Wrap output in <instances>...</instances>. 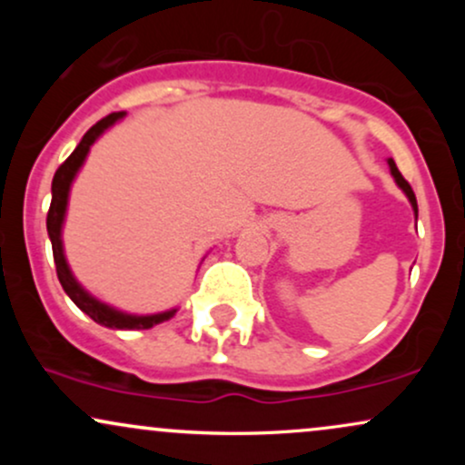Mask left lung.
<instances>
[{"label":"left lung","instance_id":"left-lung-1","mask_svg":"<svg viewBox=\"0 0 465 465\" xmlns=\"http://www.w3.org/2000/svg\"><path fill=\"white\" fill-rule=\"evenodd\" d=\"M389 168H391V174H393V179H396V183L400 185V188L404 190V194L409 196V201H411V205H413V210H415V214H418V201H415V194H413V190H411V185H409V181L402 177V174H400V170L396 168V163H393V159H389Z\"/></svg>","mask_w":465,"mask_h":465}]
</instances>
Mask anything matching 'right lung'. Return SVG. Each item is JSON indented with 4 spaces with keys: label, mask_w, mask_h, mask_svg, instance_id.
Listing matches in <instances>:
<instances>
[{
    "label": "right lung",
    "mask_w": 465,
    "mask_h": 465,
    "mask_svg": "<svg viewBox=\"0 0 465 465\" xmlns=\"http://www.w3.org/2000/svg\"><path fill=\"white\" fill-rule=\"evenodd\" d=\"M124 115L120 114H109L106 117H103L100 122L95 124L83 135V140L76 146L69 157L58 165L54 179H52V203H50V210H47V233H50L52 240V253H54V264H56V275L58 282H61L63 291L67 292L69 300H72L76 306L83 311L84 314L94 319L95 323L106 325V328H114V330H148L153 325L165 322L174 314V311L162 312V314H148V317H135V314H124L120 311H114V308L104 306L98 300H94L83 286L74 280L72 271L65 262V255H63V242H61V227H63V218H65V207H67V194H69V185H72L74 177H76L78 168L83 165L84 157H87L89 146L98 140L100 133L104 129H109L114 122L120 120Z\"/></svg>",
    "instance_id": "obj_1"
}]
</instances>
